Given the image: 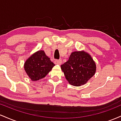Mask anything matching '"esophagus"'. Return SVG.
Here are the masks:
<instances>
[{"instance_id":"34e87169","label":"esophagus","mask_w":121,"mask_h":121,"mask_svg":"<svg viewBox=\"0 0 121 121\" xmlns=\"http://www.w3.org/2000/svg\"><path fill=\"white\" fill-rule=\"evenodd\" d=\"M55 64H57V65H60L62 63V60L61 59L60 60H55Z\"/></svg>"}]
</instances>
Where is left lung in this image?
Masks as SVG:
<instances>
[{
    "instance_id": "1",
    "label": "left lung",
    "mask_w": 121,
    "mask_h": 121,
    "mask_svg": "<svg viewBox=\"0 0 121 121\" xmlns=\"http://www.w3.org/2000/svg\"><path fill=\"white\" fill-rule=\"evenodd\" d=\"M61 68L69 84L80 86L94 76L96 65L89 54L83 51H76L72 53L67 61L61 65Z\"/></svg>"
}]
</instances>
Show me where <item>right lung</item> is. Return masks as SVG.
Masks as SVG:
<instances>
[{
	"instance_id": "1",
	"label": "right lung",
	"mask_w": 121,
	"mask_h": 121,
	"mask_svg": "<svg viewBox=\"0 0 121 121\" xmlns=\"http://www.w3.org/2000/svg\"><path fill=\"white\" fill-rule=\"evenodd\" d=\"M55 66L53 62L43 51H37L28 59L24 63V69L32 81L44 78Z\"/></svg>"
}]
</instances>
